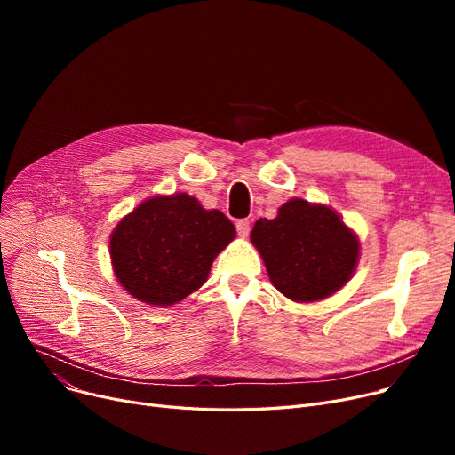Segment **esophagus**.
I'll return each mask as SVG.
<instances>
[{
    "mask_svg": "<svg viewBox=\"0 0 455 455\" xmlns=\"http://www.w3.org/2000/svg\"><path fill=\"white\" fill-rule=\"evenodd\" d=\"M235 230L240 234V237H247L251 232V221L249 220H240L235 223Z\"/></svg>",
    "mask_w": 455,
    "mask_h": 455,
    "instance_id": "34e87169",
    "label": "esophagus"
}]
</instances>
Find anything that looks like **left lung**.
Masks as SVG:
<instances>
[{
	"label": "left lung",
	"mask_w": 455,
	"mask_h": 455,
	"mask_svg": "<svg viewBox=\"0 0 455 455\" xmlns=\"http://www.w3.org/2000/svg\"><path fill=\"white\" fill-rule=\"evenodd\" d=\"M251 240L275 288L299 302L343 288L360 256V242L336 212L302 199L282 204L275 220L256 221Z\"/></svg>",
	"instance_id": "left-lung-1"
}]
</instances>
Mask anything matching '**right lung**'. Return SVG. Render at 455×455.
<instances>
[{"label": "right lung", "instance_id": "right-lung-1", "mask_svg": "<svg viewBox=\"0 0 455 455\" xmlns=\"http://www.w3.org/2000/svg\"><path fill=\"white\" fill-rule=\"evenodd\" d=\"M234 235L223 212L204 210L188 194L148 199L110 235L116 278L141 302L172 306L201 288Z\"/></svg>", "mask_w": 455, "mask_h": 455}]
</instances>
